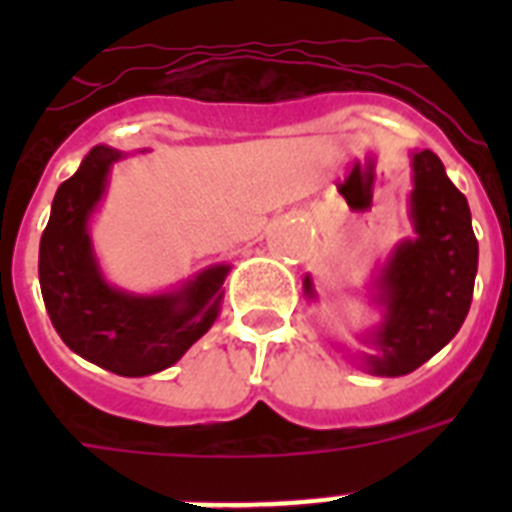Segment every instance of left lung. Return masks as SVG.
Listing matches in <instances>:
<instances>
[{
  "label": "left lung",
  "mask_w": 512,
  "mask_h": 512,
  "mask_svg": "<svg viewBox=\"0 0 512 512\" xmlns=\"http://www.w3.org/2000/svg\"><path fill=\"white\" fill-rule=\"evenodd\" d=\"M415 238L392 248L372 284L382 320L366 330L361 366L377 377H402L438 354L459 333L472 305L479 246L467 197L451 184L433 151H410ZM307 300H318L310 274Z\"/></svg>",
  "instance_id": "left-lung-1"
}]
</instances>
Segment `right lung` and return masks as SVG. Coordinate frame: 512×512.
I'll use <instances>...</instances> for the list:
<instances>
[{"label": "right lung", "instance_id": "right-lung-1", "mask_svg": "<svg viewBox=\"0 0 512 512\" xmlns=\"http://www.w3.org/2000/svg\"><path fill=\"white\" fill-rule=\"evenodd\" d=\"M120 158L125 153L117 148L94 146L58 187L40 238L38 277L53 328L74 354L120 377H148L174 366L212 328L230 266H207L182 287L156 295L107 282L89 220Z\"/></svg>", "mask_w": 512, "mask_h": 512}]
</instances>
